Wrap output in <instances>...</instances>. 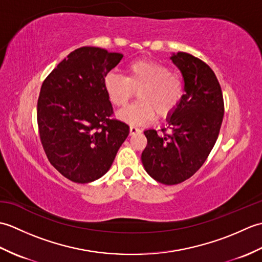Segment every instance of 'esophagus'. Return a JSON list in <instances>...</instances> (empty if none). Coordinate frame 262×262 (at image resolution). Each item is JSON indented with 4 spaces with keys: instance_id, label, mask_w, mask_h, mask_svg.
Returning a JSON list of instances; mask_svg holds the SVG:
<instances>
[{
    "instance_id": "obj_1",
    "label": "esophagus",
    "mask_w": 262,
    "mask_h": 262,
    "mask_svg": "<svg viewBox=\"0 0 262 262\" xmlns=\"http://www.w3.org/2000/svg\"><path fill=\"white\" fill-rule=\"evenodd\" d=\"M142 130L140 129V128L136 127V126H130L129 127V133L130 135H136V134H140Z\"/></svg>"
}]
</instances>
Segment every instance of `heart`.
Masks as SVG:
<instances>
[{
    "mask_svg": "<svg viewBox=\"0 0 262 262\" xmlns=\"http://www.w3.org/2000/svg\"><path fill=\"white\" fill-rule=\"evenodd\" d=\"M104 91L116 107H124L137 91L138 101L120 110L117 117L129 125L151 122L155 113L165 117L173 111L183 96V81L171 69L151 60L128 65L126 77L109 72L103 80Z\"/></svg>",
    "mask_w": 262,
    "mask_h": 262,
    "instance_id": "b5f03b06",
    "label": "heart"
}]
</instances>
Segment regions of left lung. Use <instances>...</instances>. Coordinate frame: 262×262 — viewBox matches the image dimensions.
<instances>
[{
    "label": "left lung",
    "instance_id": "1",
    "mask_svg": "<svg viewBox=\"0 0 262 262\" xmlns=\"http://www.w3.org/2000/svg\"><path fill=\"white\" fill-rule=\"evenodd\" d=\"M181 72V101L166 118L171 135L144 132L147 145L142 153L144 169L163 185H177L196 173L213 149L224 116L221 85L209 66L190 54H172Z\"/></svg>",
    "mask_w": 262,
    "mask_h": 262
}]
</instances>
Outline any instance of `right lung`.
Masks as SVG:
<instances>
[{"instance_id": "obj_1", "label": "right lung", "mask_w": 262, "mask_h": 262, "mask_svg": "<svg viewBox=\"0 0 262 262\" xmlns=\"http://www.w3.org/2000/svg\"><path fill=\"white\" fill-rule=\"evenodd\" d=\"M124 55L103 48L75 49L43 81L37 104L42 147L69 180L89 183L105 174L129 126L110 118L103 80Z\"/></svg>"}]
</instances>
